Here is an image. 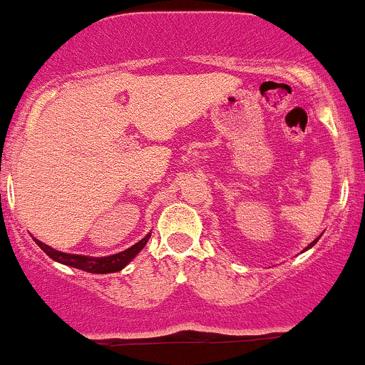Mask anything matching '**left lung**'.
Returning a JSON list of instances; mask_svg holds the SVG:
<instances>
[{"instance_id": "left-lung-1", "label": "left lung", "mask_w": 365, "mask_h": 365, "mask_svg": "<svg viewBox=\"0 0 365 365\" xmlns=\"http://www.w3.org/2000/svg\"><path fill=\"white\" fill-rule=\"evenodd\" d=\"M317 240H319V237H317ZM317 240H314V241H312V243H310V245H309V247H307V248H305V250H309V248H310V247H314V245H316V243H317Z\"/></svg>"}]
</instances>
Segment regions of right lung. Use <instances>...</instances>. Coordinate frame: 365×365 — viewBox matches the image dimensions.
<instances>
[{
  "label": "right lung",
  "instance_id": "1",
  "mask_svg": "<svg viewBox=\"0 0 365 365\" xmlns=\"http://www.w3.org/2000/svg\"><path fill=\"white\" fill-rule=\"evenodd\" d=\"M150 232L147 234L143 240H140L138 243L133 245L131 248L124 252H118L115 255H108V257H90V255H76V254H65V252L55 250L51 248L49 245L42 243V241L35 240V243L53 259V261L61 262V264H67L72 266V268H78L83 269V272H88V273H115V272H120L122 268L129 264L133 259L138 255V252L142 250L143 247L147 245L149 241Z\"/></svg>",
  "mask_w": 365,
  "mask_h": 365
}]
</instances>
